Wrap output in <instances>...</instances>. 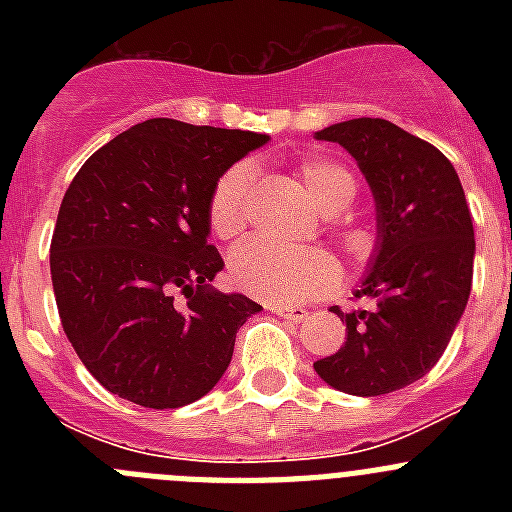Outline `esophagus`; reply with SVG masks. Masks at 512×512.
<instances>
[{"label":"esophagus","instance_id":"obj_1","mask_svg":"<svg viewBox=\"0 0 512 512\" xmlns=\"http://www.w3.org/2000/svg\"><path fill=\"white\" fill-rule=\"evenodd\" d=\"M271 312H277V315H282V318H287V320H292V323H302V320L307 318V315H310V312L305 310V307H292V305H271L269 307Z\"/></svg>","mask_w":512,"mask_h":512}]
</instances>
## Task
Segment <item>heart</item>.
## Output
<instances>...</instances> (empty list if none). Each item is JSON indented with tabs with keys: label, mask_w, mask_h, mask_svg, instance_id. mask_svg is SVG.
Returning a JSON list of instances; mask_svg holds the SVG:
<instances>
[{
	"label": "heart",
	"mask_w": 512,
	"mask_h": 512,
	"mask_svg": "<svg viewBox=\"0 0 512 512\" xmlns=\"http://www.w3.org/2000/svg\"><path fill=\"white\" fill-rule=\"evenodd\" d=\"M297 174L325 215H338L354 202L356 179L330 158H305ZM253 189L256 169L251 161H235L217 176L207 197V225L215 238L230 241L246 230ZM230 279L241 292L264 302H305L336 289L341 284V266L323 248H284L256 238L233 251Z\"/></svg>",
	"instance_id": "b5f03b06"
}]
</instances>
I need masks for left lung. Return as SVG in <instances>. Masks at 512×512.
Returning a JSON list of instances; mask_svg holds the SVG:
<instances>
[{"instance_id": "left-lung-1", "label": "left lung", "mask_w": 512, "mask_h": 512, "mask_svg": "<svg viewBox=\"0 0 512 512\" xmlns=\"http://www.w3.org/2000/svg\"><path fill=\"white\" fill-rule=\"evenodd\" d=\"M359 161L377 200L379 253L346 341L315 361L320 379L356 397L402 390L428 374L464 315L474 271V225L451 161L428 140L379 117L320 130Z\"/></svg>"}]
</instances>
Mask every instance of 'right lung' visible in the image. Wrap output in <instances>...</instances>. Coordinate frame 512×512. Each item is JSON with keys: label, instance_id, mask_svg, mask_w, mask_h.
<instances>
[{"label": "right lung", "instance_id": "right-lung-1", "mask_svg": "<svg viewBox=\"0 0 512 512\" xmlns=\"http://www.w3.org/2000/svg\"><path fill=\"white\" fill-rule=\"evenodd\" d=\"M266 135L153 117L84 161L51 238L58 315L81 364L112 395L182 408L228 369L235 333L261 305L210 284L215 179ZM188 305L176 308L173 292Z\"/></svg>", "mask_w": 512, "mask_h": 512}]
</instances>
